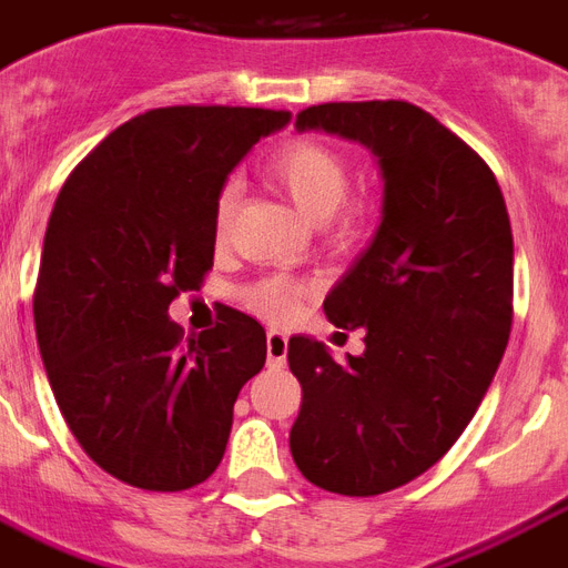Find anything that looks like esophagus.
I'll return each mask as SVG.
<instances>
[{
	"label": "esophagus",
	"instance_id": "obj_1",
	"mask_svg": "<svg viewBox=\"0 0 568 568\" xmlns=\"http://www.w3.org/2000/svg\"><path fill=\"white\" fill-rule=\"evenodd\" d=\"M287 334L284 332H270L266 334V364L270 367H284L287 362Z\"/></svg>",
	"mask_w": 568,
	"mask_h": 568
}]
</instances>
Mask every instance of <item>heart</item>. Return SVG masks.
<instances>
[{
	"label": "heart",
	"mask_w": 568,
	"mask_h": 568,
	"mask_svg": "<svg viewBox=\"0 0 568 568\" xmlns=\"http://www.w3.org/2000/svg\"><path fill=\"white\" fill-rule=\"evenodd\" d=\"M272 183L293 201L298 215L311 224L328 222L349 192V165L337 151L320 142H293L281 148L266 165ZM236 204V186L222 189L215 204V231L224 234ZM305 287L287 278H266L248 290V302L270 320H287L296 311Z\"/></svg>",
	"instance_id": "b5f03b06"
}]
</instances>
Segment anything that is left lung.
<instances>
[{
    "instance_id": "obj_1",
    "label": "left lung",
    "mask_w": 568,
    "mask_h": 568,
    "mask_svg": "<svg viewBox=\"0 0 568 568\" xmlns=\"http://www.w3.org/2000/svg\"><path fill=\"white\" fill-rule=\"evenodd\" d=\"M296 130L358 142L382 178L371 243L323 302L328 323L364 328V353L337 364L307 334L287 349L293 463L371 498L429 471L480 408L513 323V231L489 165L417 105H311Z\"/></svg>"
}]
</instances>
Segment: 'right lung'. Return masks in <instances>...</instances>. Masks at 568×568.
I'll return each mask as SVG.
<instances>
[{"label":"right lung","instance_id":"obj_1","mask_svg":"<svg viewBox=\"0 0 568 568\" xmlns=\"http://www.w3.org/2000/svg\"><path fill=\"white\" fill-rule=\"evenodd\" d=\"M290 112L151 109L109 133L61 186L43 236L34 332L61 415L105 474L180 491L219 468L266 332L227 307L186 346L169 316L213 270L227 174Z\"/></svg>","mask_w":568,"mask_h":568}]
</instances>
